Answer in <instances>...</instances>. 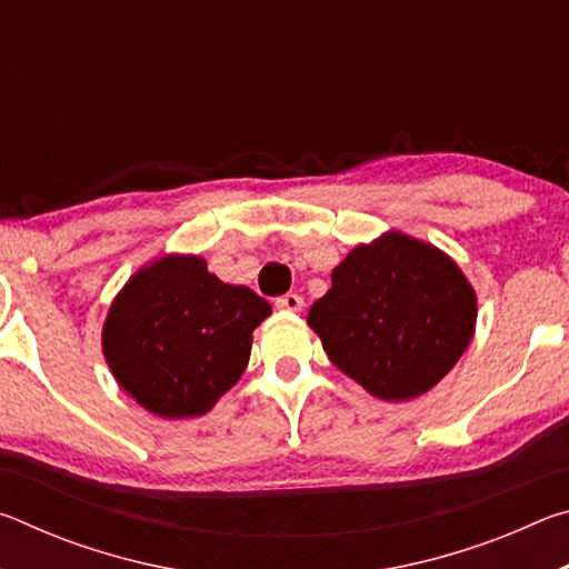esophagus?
<instances>
[{
  "mask_svg": "<svg viewBox=\"0 0 569 569\" xmlns=\"http://www.w3.org/2000/svg\"><path fill=\"white\" fill-rule=\"evenodd\" d=\"M276 306L281 308V311H301L303 298L298 293H286L281 298H276Z\"/></svg>",
  "mask_w": 569,
  "mask_h": 569,
  "instance_id": "obj_1",
  "label": "esophagus"
}]
</instances>
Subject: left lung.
Masks as SVG:
<instances>
[{
    "label": "left lung",
    "mask_w": 569,
    "mask_h": 569,
    "mask_svg": "<svg viewBox=\"0 0 569 569\" xmlns=\"http://www.w3.org/2000/svg\"><path fill=\"white\" fill-rule=\"evenodd\" d=\"M333 366L383 401L427 393L455 369L477 326V293L445 250L387 230L333 268L308 311Z\"/></svg>",
    "instance_id": "1"
}]
</instances>
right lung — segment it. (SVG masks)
I'll return each instance as SVG.
<instances>
[{
  "label": "right lung",
  "mask_w": 569,
  "mask_h": 569,
  "mask_svg": "<svg viewBox=\"0 0 569 569\" xmlns=\"http://www.w3.org/2000/svg\"><path fill=\"white\" fill-rule=\"evenodd\" d=\"M271 303L223 283L203 256H160L120 288L102 323L114 381L162 419L203 417L243 377Z\"/></svg>",
  "instance_id": "obj_1"
}]
</instances>
